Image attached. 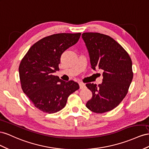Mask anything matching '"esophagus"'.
<instances>
[{"label": "esophagus", "instance_id": "1", "mask_svg": "<svg viewBox=\"0 0 149 149\" xmlns=\"http://www.w3.org/2000/svg\"><path fill=\"white\" fill-rule=\"evenodd\" d=\"M79 86H80V89H82V88H84L85 87H86V86H85V84H83V83H80Z\"/></svg>", "mask_w": 149, "mask_h": 149}]
</instances>
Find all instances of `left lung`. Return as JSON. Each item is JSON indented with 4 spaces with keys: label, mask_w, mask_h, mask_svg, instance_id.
I'll return each mask as SVG.
<instances>
[{
    "label": "left lung",
    "mask_w": 149,
    "mask_h": 149,
    "mask_svg": "<svg viewBox=\"0 0 149 149\" xmlns=\"http://www.w3.org/2000/svg\"><path fill=\"white\" fill-rule=\"evenodd\" d=\"M88 51L92 68L104 70L103 81L97 86L88 83L92 93L86 107L102 113L120 104L128 93L133 79L132 62L127 51L112 37L103 33L85 32L82 35Z\"/></svg>",
    "instance_id": "8db88e82"
}]
</instances>
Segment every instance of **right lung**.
<instances>
[{"label":"right lung","mask_w":149,"mask_h":149,"mask_svg":"<svg viewBox=\"0 0 149 149\" xmlns=\"http://www.w3.org/2000/svg\"><path fill=\"white\" fill-rule=\"evenodd\" d=\"M81 33H56L37 41L25 55L19 67L21 87L41 111L54 113L66 105L79 88L74 80L63 81L53 73L59 70L62 53L78 42Z\"/></svg>","instance_id":"obj_1"}]
</instances>
